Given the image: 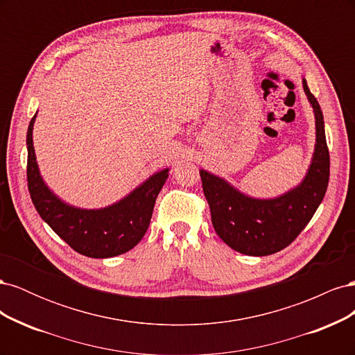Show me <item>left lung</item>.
Listing matches in <instances>:
<instances>
[{"label":"left lung","instance_id":"obj_1","mask_svg":"<svg viewBox=\"0 0 355 355\" xmlns=\"http://www.w3.org/2000/svg\"><path fill=\"white\" fill-rule=\"evenodd\" d=\"M302 84L314 108L317 135L313 161L302 184L277 198L257 200L241 194L222 178L200 170L214 231L223 243L243 254H272L293 243L314 216L327 191L330 155L323 112L305 78Z\"/></svg>","mask_w":355,"mask_h":355}]
</instances>
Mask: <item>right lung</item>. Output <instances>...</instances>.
Instances as JSON below:
<instances>
[{"instance_id":"obj_1","label":"right lung","mask_w":355,"mask_h":355,"mask_svg":"<svg viewBox=\"0 0 355 355\" xmlns=\"http://www.w3.org/2000/svg\"><path fill=\"white\" fill-rule=\"evenodd\" d=\"M35 116L37 114L32 116L26 135V176L32 202L41 219L75 252L84 256L103 259L133 249L149 227L157 196L168 178V168L153 175L125 198L110 207L98 210L72 207L53 194L40 176L32 144Z\"/></svg>"}]
</instances>
